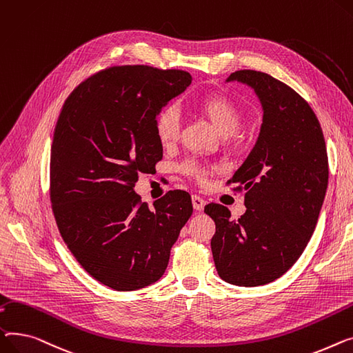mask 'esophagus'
<instances>
[{"instance_id":"obj_1","label":"esophagus","mask_w":353,"mask_h":353,"mask_svg":"<svg viewBox=\"0 0 353 353\" xmlns=\"http://www.w3.org/2000/svg\"><path fill=\"white\" fill-rule=\"evenodd\" d=\"M192 205H194V210L202 211L205 206V201H203V198H201L198 195H192Z\"/></svg>"}]
</instances>
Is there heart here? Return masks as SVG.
Masks as SVG:
<instances>
[{"instance_id":"b5f03b06","label":"heart","mask_w":353,"mask_h":353,"mask_svg":"<svg viewBox=\"0 0 353 353\" xmlns=\"http://www.w3.org/2000/svg\"><path fill=\"white\" fill-rule=\"evenodd\" d=\"M198 108L203 115H206V118L211 121L212 125L222 135H232L241 127V110L228 97L219 94L206 95L199 101ZM154 128L162 147H171V145H174L179 135V112L176 107H163L155 117ZM181 170L183 174L195 178L196 181H203L206 172H208V170L195 161H186L182 163Z\"/></svg>"}]
</instances>
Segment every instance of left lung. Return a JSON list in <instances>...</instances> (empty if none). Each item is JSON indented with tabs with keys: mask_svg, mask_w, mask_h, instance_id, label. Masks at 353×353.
Masks as SVG:
<instances>
[{
	"mask_svg": "<svg viewBox=\"0 0 353 353\" xmlns=\"http://www.w3.org/2000/svg\"><path fill=\"white\" fill-rule=\"evenodd\" d=\"M250 85L263 117L258 141L228 183L245 192L246 211L231 219L208 203L218 275L228 283L259 286L282 276L312 236L327 188L329 165L321 123L309 103L282 81L254 70L226 79Z\"/></svg>",
	"mask_w": 353,
	"mask_h": 353,
	"instance_id": "8db88e82",
	"label": "left lung"
}]
</instances>
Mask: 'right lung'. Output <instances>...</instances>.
<instances>
[{"label": "right lung", "mask_w": 353, "mask_h": 353, "mask_svg": "<svg viewBox=\"0 0 353 353\" xmlns=\"http://www.w3.org/2000/svg\"><path fill=\"white\" fill-rule=\"evenodd\" d=\"M181 70L122 65L102 70L70 94L51 147L50 195L59 234L79 265L115 291L157 282L192 215L175 190L154 202L134 186L162 159L154 121L190 87Z\"/></svg>", "instance_id": "right-lung-1"}]
</instances>
